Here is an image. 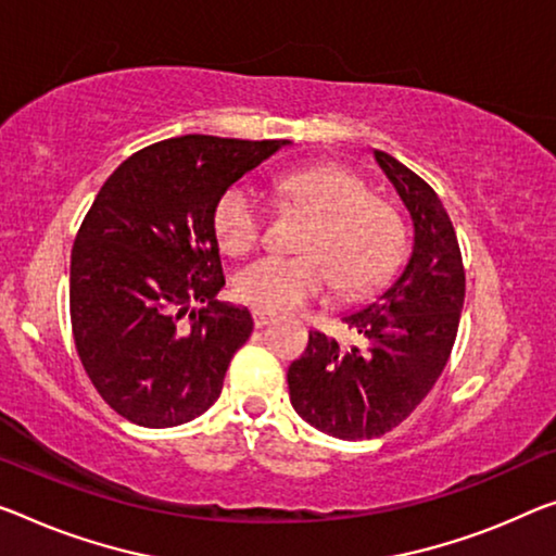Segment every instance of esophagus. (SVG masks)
<instances>
[{
	"mask_svg": "<svg viewBox=\"0 0 556 556\" xmlns=\"http://www.w3.org/2000/svg\"><path fill=\"white\" fill-rule=\"evenodd\" d=\"M270 320H273V318H270V315H268V313L253 311V326H255V328H266Z\"/></svg>",
	"mask_w": 556,
	"mask_h": 556,
	"instance_id": "obj_1",
	"label": "esophagus"
}]
</instances>
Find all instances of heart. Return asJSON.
<instances>
[{"mask_svg":"<svg viewBox=\"0 0 556 556\" xmlns=\"http://www.w3.org/2000/svg\"><path fill=\"white\" fill-rule=\"evenodd\" d=\"M288 208L311 213L298 258L266 255L233 280L238 301L261 313H288L318 301L332 286L353 301L370 293L403 258L407 226L395 203L372 193L357 170L315 164L278 178ZM268 211L251 186L236 184L213 211V230L228 255H245L266 238Z\"/></svg>","mask_w":556,"mask_h":556,"instance_id":"1","label":"heart"}]
</instances>
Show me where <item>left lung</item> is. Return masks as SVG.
<instances>
[{
    "instance_id": "1",
    "label": "left lung",
    "mask_w": 556,
    "mask_h": 556,
    "mask_svg": "<svg viewBox=\"0 0 556 556\" xmlns=\"http://www.w3.org/2000/svg\"><path fill=\"white\" fill-rule=\"evenodd\" d=\"M375 159L413 216V255L386 293L343 318L355 345L311 330L288 367L295 413L340 440L380 438L407 420L445 370L465 303L463 253L440 195L390 153Z\"/></svg>"
}]
</instances>
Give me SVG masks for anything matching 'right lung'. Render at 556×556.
Instances as JSON below:
<instances>
[{"label":"right lung","mask_w":556,"mask_h":556,"mask_svg":"<svg viewBox=\"0 0 556 556\" xmlns=\"http://www.w3.org/2000/svg\"><path fill=\"white\" fill-rule=\"evenodd\" d=\"M286 143L201 134L151 143L84 216L70 276L74 343L91 386L129 422L176 427L218 400L253 320L216 301L226 278L213 211ZM193 302L207 307L191 312Z\"/></svg>","instance_id":"obj_1"}]
</instances>
